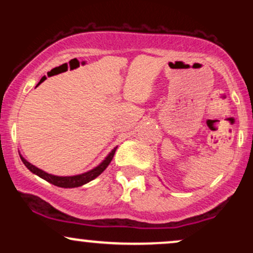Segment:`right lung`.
<instances>
[{
    "label": "right lung",
    "instance_id": "obj_1",
    "mask_svg": "<svg viewBox=\"0 0 253 253\" xmlns=\"http://www.w3.org/2000/svg\"><path fill=\"white\" fill-rule=\"evenodd\" d=\"M115 150H117V147H115V149L113 150L108 156H107V158L104 159L102 163L98 165V167L95 168V169L90 170L88 172H84L82 175L65 176V177L51 175V173H47L45 172V171L38 169L37 167H34L33 164L30 163V162H27L25 158H22V156H20V158H21L22 163L26 165V168H27L31 172L36 173V175L42 177V179H45V181H47L48 183H52V184L57 185V187H60V188H76V187H81V185L85 184V183H88L90 181H92V179L96 178L98 175H101V173L106 170V168L108 167L110 162H112L113 157H114Z\"/></svg>",
    "mask_w": 253,
    "mask_h": 253
}]
</instances>
